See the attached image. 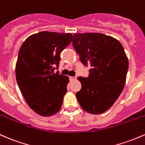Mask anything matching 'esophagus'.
I'll list each match as a JSON object with an SVG mask.
<instances>
[{
    "label": "esophagus",
    "instance_id": "obj_1",
    "mask_svg": "<svg viewBox=\"0 0 145 145\" xmlns=\"http://www.w3.org/2000/svg\"><path fill=\"white\" fill-rule=\"evenodd\" d=\"M69 79L71 81H74V80H76V79H77V78H76V77H70Z\"/></svg>",
    "mask_w": 145,
    "mask_h": 145
}]
</instances>
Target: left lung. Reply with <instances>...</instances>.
I'll return each mask as SVG.
<instances>
[{
    "label": "left lung",
    "instance_id": "1",
    "mask_svg": "<svg viewBox=\"0 0 145 145\" xmlns=\"http://www.w3.org/2000/svg\"><path fill=\"white\" fill-rule=\"evenodd\" d=\"M72 46L85 66L88 77H79L81 90L76 93L83 110L99 114L114 103L121 94L129 68L127 57L118 40L99 33H74Z\"/></svg>",
    "mask_w": 145,
    "mask_h": 145
}]
</instances>
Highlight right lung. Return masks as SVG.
I'll use <instances>...</instances> for the list:
<instances>
[{"label": "right lung", "instance_id": "add662e5", "mask_svg": "<svg viewBox=\"0 0 145 145\" xmlns=\"http://www.w3.org/2000/svg\"><path fill=\"white\" fill-rule=\"evenodd\" d=\"M72 37L42 31L29 36L19 50L16 81L29 106L40 116H52L61 109L69 79L54 71L59 68L60 53Z\"/></svg>", "mask_w": 145, "mask_h": 145}]
</instances>
